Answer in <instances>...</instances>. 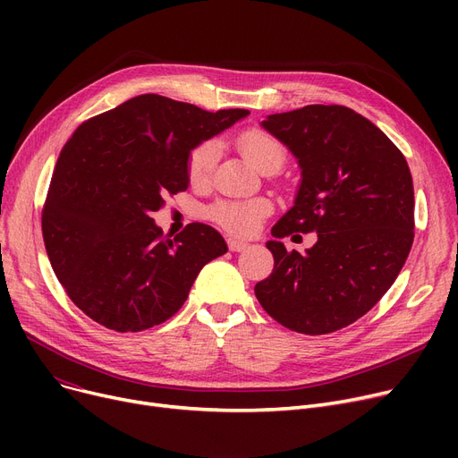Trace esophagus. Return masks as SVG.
Here are the masks:
<instances>
[{
	"instance_id": "1",
	"label": "esophagus",
	"mask_w": 458,
	"mask_h": 458,
	"mask_svg": "<svg viewBox=\"0 0 458 458\" xmlns=\"http://www.w3.org/2000/svg\"><path fill=\"white\" fill-rule=\"evenodd\" d=\"M226 243H228V249H230L232 252H242V250L249 249V243L239 242V239H235V237H228Z\"/></svg>"
}]
</instances>
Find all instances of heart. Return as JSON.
I'll return each instance as SVG.
<instances>
[{
  "label": "heart",
  "instance_id": "1",
  "mask_svg": "<svg viewBox=\"0 0 458 458\" xmlns=\"http://www.w3.org/2000/svg\"><path fill=\"white\" fill-rule=\"evenodd\" d=\"M237 148L242 150L245 161L254 166L256 171L266 173L269 168L278 171L285 157L284 144L269 131L250 128L237 137ZM221 147L219 140L208 139L197 144L187 156L185 171L192 185H206L211 180L215 165L219 161ZM271 213L267 200H237V202H221L211 209V219L221 225L225 230L237 235L254 233L261 221Z\"/></svg>",
  "mask_w": 458,
  "mask_h": 458
}]
</instances>
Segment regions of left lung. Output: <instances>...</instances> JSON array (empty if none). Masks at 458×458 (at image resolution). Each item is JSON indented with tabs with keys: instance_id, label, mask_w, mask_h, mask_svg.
Returning <instances> with one entry per match:
<instances>
[{
	"instance_id": "obj_1",
	"label": "left lung",
	"mask_w": 458,
	"mask_h": 458,
	"mask_svg": "<svg viewBox=\"0 0 458 458\" xmlns=\"http://www.w3.org/2000/svg\"><path fill=\"white\" fill-rule=\"evenodd\" d=\"M261 126L297 157L302 180L293 208L273 226V273L254 293L285 328L340 330L390 290L414 242V185L401 150L373 123L344 106L269 114ZM318 232L301 255L279 242Z\"/></svg>"
}]
</instances>
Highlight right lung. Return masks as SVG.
<instances>
[{
    "label": "right lung",
    "mask_w": 458,
    "mask_h": 458,
    "mask_svg": "<svg viewBox=\"0 0 458 458\" xmlns=\"http://www.w3.org/2000/svg\"><path fill=\"white\" fill-rule=\"evenodd\" d=\"M247 114L140 94L85 120L68 139L44 202L42 237L55 276L85 316L116 332L165 323L206 263L228 250L202 223L165 239L150 213L187 189L189 152Z\"/></svg>",
    "instance_id": "right-lung-1"
}]
</instances>
